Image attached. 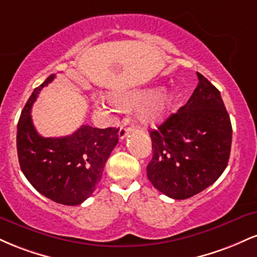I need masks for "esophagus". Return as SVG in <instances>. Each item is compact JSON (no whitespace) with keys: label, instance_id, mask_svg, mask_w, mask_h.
Here are the masks:
<instances>
[{"label":"esophagus","instance_id":"34e87169","mask_svg":"<svg viewBox=\"0 0 257 257\" xmlns=\"http://www.w3.org/2000/svg\"><path fill=\"white\" fill-rule=\"evenodd\" d=\"M128 120H126V123H124V125H122L120 126V129H119V133H118V138H119V140H123V139H125V137L126 135L129 134V133L132 132V128L131 126H125L126 124H128Z\"/></svg>","mask_w":257,"mask_h":257}]
</instances>
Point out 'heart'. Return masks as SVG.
<instances>
[{
    "label": "heart",
    "mask_w": 257,
    "mask_h": 257,
    "mask_svg": "<svg viewBox=\"0 0 257 257\" xmlns=\"http://www.w3.org/2000/svg\"><path fill=\"white\" fill-rule=\"evenodd\" d=\"M174 100L173 91L168 89L159 90L158 88H145L122 94L116 98L117 104L123 108L142 107L138 112V119L144 125H155L163 122L169 113ZM100 107L108 108L110 101L105 99L96 100Z\"/></svg>",
    "instance_id": "obj_1"
}]
</instances>
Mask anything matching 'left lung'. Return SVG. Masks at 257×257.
Returning a JSON list of instances; mask_svg holds the SVG:
<instances>
[{"label": "left lung", "instance_id": "1", "mask_svg": "<svg viewBox=\"0 0 257 257\" xmlns=\"http://www.w3.org/2000/svg\"><path fill=\"white\" fill-rule=\"evenodd\" d=\"M187 104L150 132L152 159L147 178L159 192L186 199L213 185L226 169L232 125L220 91L197 73Z\"/></svg>", "mask_w": 257, "mask_h": 257}]
</instances>
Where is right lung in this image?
<instances>
[{"label": "right lung", "mask_w": 257, "mask_h": 257, "mask_svg": "<svg viewBox=\"0 0 257 257\" xmlns=\"http://www.w3.org/2000/svg\"><path fill=\"white\" fill-rule=\"evenodd\" d=\"M51 75L35 88L20 114L17 150L20 169L28 181L47 198L59 204L78 205L95 190L106 161L118 143V128L82 125L63 138H43L31 118V107Z\"/></svg>", "instance_id": "add662e5"}]
</instances>
